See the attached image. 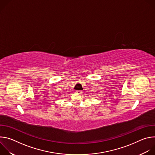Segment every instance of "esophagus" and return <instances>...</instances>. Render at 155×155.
Returning a JSON list of instances; mask_svg holds the SVG:
<instances>
[{"label": "esophagus", "mask_w": 155, "mask_h": 155, "mask_svg": "<svg viewBox=\"0 0 155 155\" xmlns=\"http://www.w3.org/2000/svg\"><path fill=\"white\" fill-rule=\"evenodd\" d=\"M75 92H76L77 94H81L82 93H83L82 91H79V90H77V91H76Z\"/></svg>", "instance_id": "34e87169"}]
</instances>
